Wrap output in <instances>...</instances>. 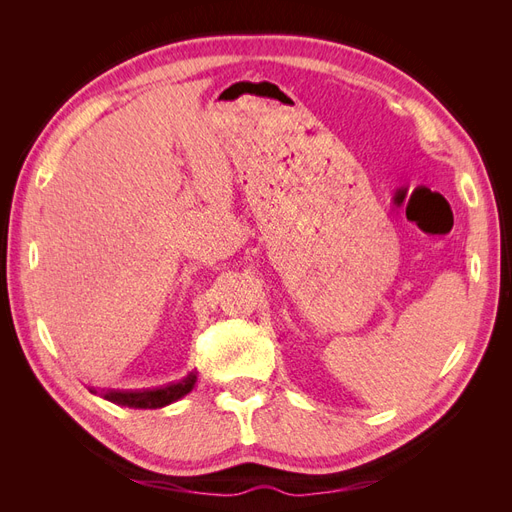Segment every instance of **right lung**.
Wrapping results in <instances>:
<instances>
[{"label":"right lung","instance_id":"right-lung-1","mask_svg":"<svg viewBox=\"0 0 512 512\" xmlns=\"http://www.w3.org/2000/svg\"><path fill=\"white\" fill-rule=\"evenodd\" d=\"M196 384V371H190L188 376L179 382H170L166 386H158V389H147V391H106L98 393L96 389H89L91 393H96L113 404L119 406H128V408H164L173 401L181 399L183 395H188Z\"/></svg>","mask_w":512,"mask_h":512}]
</instances>
